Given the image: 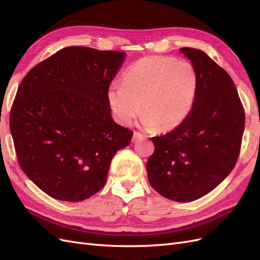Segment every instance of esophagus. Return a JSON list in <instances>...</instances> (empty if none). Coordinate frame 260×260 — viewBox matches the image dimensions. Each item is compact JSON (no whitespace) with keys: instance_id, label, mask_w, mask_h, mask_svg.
<instances>
[{"instance_id":"obj_1","label":"esophagus","mask_w":260,"mask_h":260,"mask_svg":"<svg viewBox=\"0 0 260 260\" xmlns=\"http://www.w3.org/2000/svg\"><path fill=\"white\" fill-rule=\"evenodd\" d=\"M144 138H145V137L142 135V133H140V132L136 131L135 133H133L132 141H133V142H136V141H138V140H142V139H144Z\"/></svg>"}]
</instances>
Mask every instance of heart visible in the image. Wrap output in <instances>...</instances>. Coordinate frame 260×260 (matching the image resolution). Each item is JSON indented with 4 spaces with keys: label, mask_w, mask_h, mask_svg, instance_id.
Segmentation results:
<instances>
[{
    "label": "heart",
    "mask_w": 260,
    "mask_h": 260,
    "mask_svg": "<svg viewBox=\"0 0 260 260\" xmlns=\"http://www.w3.org/2000/svg\"><path fill=\"white\" fill-rule=\"evenodd\" d=\"M198 70L191 61L172 56H146L132 64L123 83L108 86L115 119L128 125L141 113L147 128L176 129L192 112L199 91Z\"/></svg>",
    "instance_id": "heart-1"
}]
</instances>
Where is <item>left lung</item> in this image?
Wrapping results in <instances>:
<instances>
[{
    "label": "left lung",
    "mask_w": 260,
    "mask_h": 260,
    "mask_svg": "<svg viewBox=\"0 0 260 260\" xmlns=\"http://www.w3.org/2000/svg\"><path fill=\"white\" fill-rule=\"evenodd\" d=\"M198 70L199 91L192 112L179 127L152 138L146 164L156 192L176 202H192L222 182L238 161L245 112L231 77L208 55L182 48Z\"/></svg>",
    "instance_id": "obj_1"
}]
</instances>
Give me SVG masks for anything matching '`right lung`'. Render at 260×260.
Returning a JSON list of instances; mask_svg holds the SVG:
<instances>
[{
    "label": "right lung",
    "instance_id": "obj_1",
    "mask_svg": "<svg viewBox=\"0 0 260 260\" xmlns=\"http://www.w3.org/2000/svg\"><path fill=\"white\" fill-rule=\"evenodd\" d=\"M125 54L68 46L20 82L10 127L20 168L51 198L80 202L106 183L133 132L111 115L107 91Z\"/></svg>",
    "mask_w": 260,
    "mask_h": 260
}]
</instances>
